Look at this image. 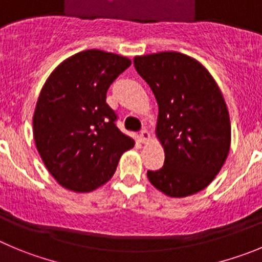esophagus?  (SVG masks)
Segmentation results:
<instances>
[{"instance_id": "1", "label": "esophagus", "mask_w": 262, "mask_h": 262, "mask_svg": "<svg viewBox=\"0 0 262 262\" xmlns=\"http://www.w3.org/2000/svg\"><path fill=\"white\" fill-rule=\"evenodd\" d=\"M150 139V133H148L146 129H142V130L139 132V141L142 143H146Z\"/></svg>"}]
</instances>
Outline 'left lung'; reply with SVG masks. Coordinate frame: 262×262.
<instances>
[{
  "mask_svg": "<svg viewBox=\"0 0 262 262\" xmlns=\"http://www.w3.org/2000/svg\"><path fill=\"white\" fill-rule=\"evenodd\" d=\"M159 104L156 134L165 160L147 170L154 186L183 198L208 186L230 148V119L219 86L198 60L176 51L134 58Z\"/></svg>",
  "mask_w": 262,
  "mask_h": 262,
  "instance_id": "obj_1",
  "label": "left lung"
}]
</instances>
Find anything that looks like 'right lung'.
Returning a JSON list of instances; mask_svg holds the SVG:
<instances>
[{"label":"right lung","mask_w":262,"mask_h":262,"mask_svg":"<svg viewBox=\"0 0 262 262\" xmlns=\"http://www.w3.org/2000/svg\"><path fill=\"white\" fill-rule=\"evenodd\" d=\"M129 66L128 58L92 49L66 59L46 80L33 136L43 164L66 189L102 186L136 143L117 128L116 112L106 103L110 85Z\"/></svg>","instance_id":"add662e5"}]
</instances>
